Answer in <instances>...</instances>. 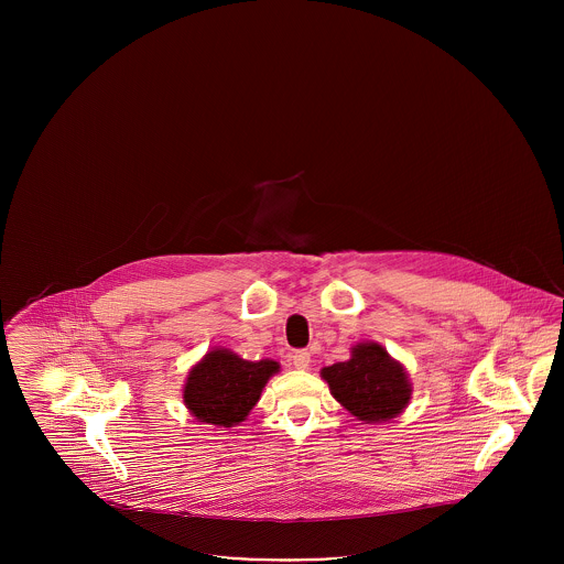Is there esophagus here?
<instances>
[{
  "label": "esophagus",
  "mask_w": 564,
  "mask_h": 564,
  "mask_svg": "<svg viewBox=\"0 0 564 564\" xmlns=\"http://www.w3.org/2000/svg\"><path fill=\"white\" fill-rule=\"evenodd\" d=\"M292 364L295 370H308L311 366V352L308 350H295L292 355Z\"/></svg>",
  "instance_id": "esophagus-1"
}]
</instances>
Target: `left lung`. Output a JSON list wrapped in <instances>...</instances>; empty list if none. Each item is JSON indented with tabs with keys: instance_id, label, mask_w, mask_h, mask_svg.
<instances>
[{
	"instance_id": "1",
	"label": "left lung",
	"mask_w": 564,
	"mask_h": 564,
	"mask_svg": "<svg viewBox=\"0 0 564 564\" xmlns=\"http://www.w3.org/2000/svg\"><path fill=\"white\" fill-rule=\"evenodd\" d=\"M322 378L334 400L368 425L400 416L412 400V382L403 364L375 340L352 345L349 359L325 366Z\"/></svg>"
}]
</instances>
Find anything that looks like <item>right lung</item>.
<instances>
[{"mask_svg":"<svg viewBox=\"0 0 564 564\" xmlns=\"http://www.w3.org/2000/svg\"><path fill=\"white\" fill-rule=\"evenodd\" d=\"M279 370L274 359L249 361L232 349L214 347L189 368L182 389L184 403L203 425L235 427L249 416Z\"/></svg>","mask_w":564,"mask_h":564,"instance_id":"obj_1","label":"right lung"}]
</instances>
